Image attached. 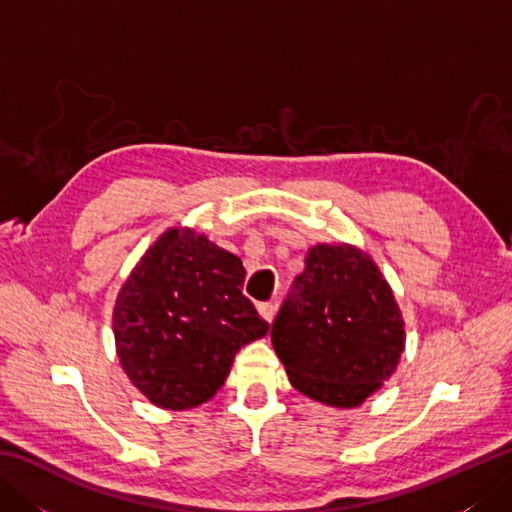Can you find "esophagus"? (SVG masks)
<instances>
[{"mask_svg": "<svg viewBox=\"0 0 512 512\" xmlns=\"http://www.w3.org/2000/svg\"><path fill=\"white\" fill-rule=\"evenodd\" d=\"M257 310H259V314H262L264 321L273 323V319H275V306H273V303H268V301L257 303Z\"/></svg>", "mask_w": 512, "mask_h": 512, "instance_id": "1", "label": "esophagus"}]
</instances>
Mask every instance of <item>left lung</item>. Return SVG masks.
I'll use <instances>...</instances> for the list:
<instances>
[{"instance_id":"8db88e82","label":"left lung","mask_w":512,"mask_h":512,"mask_svg":"<svg viewBox=\"0 0 512 512\" xmlns=\"http://www.w3.org/2000/svg\"><path fill=\"white\" fill-rule=\"evenodd\" d=\"M270 339L292 387L350 409L394 374L405 350V321L372 257L350 244H317Z\"/></svg>"}]
</instances>
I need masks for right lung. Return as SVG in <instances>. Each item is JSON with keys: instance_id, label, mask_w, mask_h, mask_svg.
I'll use <instances>...</instances> for the list:
<instances>
[{"instance_id": "right-lung-1", "label": "right lung", "mask_w": 512, "mask_h": 512, "mask_svg": "<svg viewBox=\"0 0 512 512\" xmlns=\"http://www.w3.org/2000/svg\"><path fill=\"white\" fill-rule=\"evenodd\" d=\"M242 259L191 228H169L118 292L114 339L134 387L162 409L211 400L235 354L270 325L244 297Z\"/></svg>"}]
</instances>
